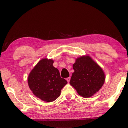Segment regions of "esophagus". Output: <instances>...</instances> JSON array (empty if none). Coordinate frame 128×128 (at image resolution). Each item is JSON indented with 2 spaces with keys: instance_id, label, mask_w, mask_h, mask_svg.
Here are the masks:
<instances>
[{
  "instance_id": "esophagus-1",
  "label": "esophagus",
  "mask_w": 128,
  "mask_h": 128,
  "mask_svg": "<svg viewBox=\"0 0 128 128\" xmlns=\"http://www.w3.org/2000/svg\"><path fill=\"white\" fill-rule=\"evenodd\" d=\"M66 80H67V81H68V82H70V77H68V78H67V79H66Z\"/></svg>"
}]
</instances>
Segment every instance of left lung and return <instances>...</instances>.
<instances>
[{
    "label": "left lung",
    "instance_id": "obj_1",
    "mask_svg": "<svg viewBox=\"0 0 128 128\" xmlns=\"http://www.w3.org/2000/svg\"><path fill=\"white\" fill-rule=\"evenodd\" d=\"M73 69L70 84L84 98L90 97L98 92L105 82L104 70L88 55L77 58Z\"/></svg>",
    "mask_w": 128,
    "mask_h": 128
}]
</instances>
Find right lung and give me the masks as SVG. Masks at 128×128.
<instances>
[{
  "label": "right lung",
  "instance_id": "right-lung-1",
  "mask_svg": "<svg viewBox=\"0 0 128 128\" xmlns=\"http://www.w3.org/2000/svg\"><path fill=\"white\" fill-rule=\"evenodd\" d=\"M52 59L43 58L39 60L28 76L29 88L37 98L43 101L51 102L60 94L61 89L68 83L60 78L57 68L53 66Z\"/></svg>",
  "mask_w": 128,
  "mask_h": 128
}]
</instances>
